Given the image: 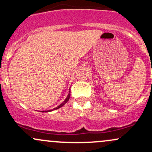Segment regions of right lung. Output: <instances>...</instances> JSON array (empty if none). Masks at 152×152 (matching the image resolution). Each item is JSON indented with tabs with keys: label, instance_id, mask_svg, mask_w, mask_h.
<instances>
[{
	"label": "right lung",
	"instance_id": "1",
	"mask_svg": "<svg viewBox=\"0 0 152 152\" xmlns=\"http://www.w3.org/2000/svg\"><path fill=\"white\" fill-rule=\"evenodd\" d=\"M70 96H71V91H69V95H68L67 98H66V99H65V101H64V102H63L61 104H60V105H59L58 106H57V107H56V108H55V109H53V110H54V109H59V108H61V106H64V104H66V102H68V101H69V98H70ZM52 111V110H49V111ZM45 111V112H46V111ZM44 111H43V112H44Z\"/></svg>",
	"mask_w": 152,
	"mask_h": 152
}]
</instances>
